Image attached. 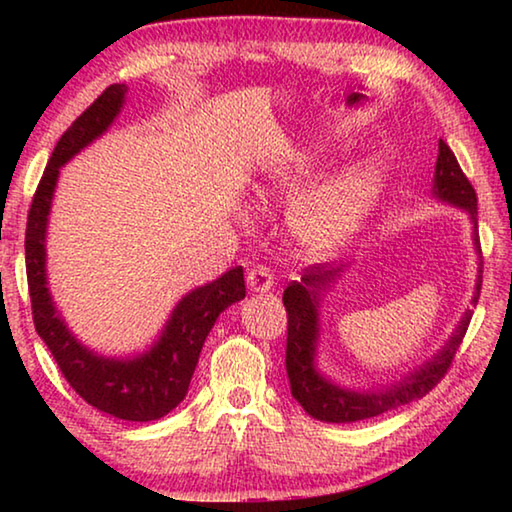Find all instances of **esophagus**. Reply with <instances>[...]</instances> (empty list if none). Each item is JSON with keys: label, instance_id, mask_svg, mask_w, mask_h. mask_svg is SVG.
<instances>
[{"label": "esophagus", "instance_id": "1", "mask_svg": "<svg viewBox=\"0 0 512 512\" xmlns=\"http://www.w3.org/2000/svg\"><path fill=\"white\" fill-rule=\"evenodd\" d=\"M246 280H248V289L255 293H266L273 287V273H271V268L264 264H257L250 268V271L246 273Z\"/></svg>", "mask_w": 512, "mask_h": 512}]
</instances>
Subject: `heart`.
<instances>
[{"instance_id":"heart-1","label":"heart","mask_w":512,"mask_h":512,"mask_svg":"<svg viewBox=\"0 0 512 512\" xmlns=\"http://www.w3.org/2000/svg\"><path fill=\"white\" fill-rule=\"evenodd\" d=\"M379 187L381 173L370 164L345 169L327 185L318 187L296 210L302 239L318 253L339 248L357 230L377 198Z\"/></svg>"}]
</instances>
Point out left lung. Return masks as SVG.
<instances>
[{"label":"left lung","instance_id":"obj_1","mask_svg":"<svg viewBox=\"0 0 512 512\" xmlns=\"http://www.w3.org/2000/svg\"><path fill=\"white\" fill-rule=\"evenodd\" d=\"M433 194L447 203H454L470 212L474 223V246L481 253L479 230H476V192L470 180L458 164L454 151L447 142H438V160L436 176H433ZM339 268H327L323 264H311L302 271L300 282H291L284 289L282 302L287 307V375L291 384V395L300 402L311 418L320 422H359L368 418H377L381 413L400 409L402 404L420 400L429 391L438 386V381L447 375L461 348L467 325L472 320V309L465 311V318L456 327L452 339L429 363L415 370L411 377L386 388L381 393H357L341 388L320 377L314 368V352L318 341V296L334 277ZM483 282V262L479 268V280H476L474 305L479 302Z\"/></svg>","mask_w":512,"mask_h":512}]
</instances>
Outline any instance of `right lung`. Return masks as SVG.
I'll return each instance as SVG.
<instances>
[{
  "instance_id": "right-lung-1",
  "label": "right lung",
  "mask_w": 512,
  "mask_h": 512,
  "mask_svg": "<svg viewBox=\"0 0 512 512\" xmlns=\"http://www.w3.org/2000/svg\"><path fill=\"white\" fill-rule=\"evenodd\" d=\"M124 94L126 85H108L58 140L29 207L24 255L33 325L54 354L69 386L94 409L119 420L149 422L167 415L185 400L207 334L223 309L246 296V284L244 268L235 266L219 280L194 289L173 309L160 341L137 359L97 357L69 334L56 314L45 275V235L58 171L72 155L106 131L119 115Z\"/></svg>"
}]
</instances>
